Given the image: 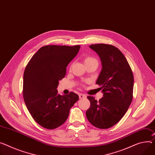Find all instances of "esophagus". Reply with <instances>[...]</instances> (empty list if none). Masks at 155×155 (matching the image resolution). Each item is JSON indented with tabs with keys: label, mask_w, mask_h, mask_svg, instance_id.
Returning a JSON list of instances; mask_svg holds the SVG:
<instances>
[{
	"label": "esophagus",
	"mask_w": 155,
	"mask_h": 155,
	"mask_svg": "<svg viewBox=\"0 0 155 155\" xmlns=\"http://www.w3.org/2000/svg\"><path fill=\"white\" fill-rule=\"evenodd\" d=\"M79 99H86V96H85L84 94H80L79 95Z\"/></svg>",
	"instance_id": "esophagus-1"
}]
</instances>
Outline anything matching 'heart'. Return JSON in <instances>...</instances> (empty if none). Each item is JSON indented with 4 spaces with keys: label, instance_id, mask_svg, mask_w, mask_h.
Segmentation results:
<instances>
[{
    "label": "heart",
    "instance_id": "obj_1",
    "mask_svg": "<svg viewBox=\"0 0 155 155\" xmlns=\"http://www.w3.org/2000/svg\"><path fill=\"white\" fill-rule=\"evenodd\" d=\"M84 62L85 63V64H89V63H97V59L94 58L93 56H86L84 59Z\"/></svg>",
    "mask_w": 155,
    "mask_h": 155
}]
</instances>
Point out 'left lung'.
I'll return each instance as SVG.
<instances>
[{
  "instance_id": "1",
  "label": "left lung",
  "mask_w": 155,
  "mask_h": 155,
  "mask_svg": "<svg viewBox=\"0 0 155 155\" xmlns=\"http://www.w3.org/2000/svg\"><path fill=\"white\" fill-rule=\"evenodd\" d=\"M89 47L97 53L102 63L96 84L101 86L104 95L99 101L87 96L91 106L86 114L92 125L106 129L121 120L132 103L134 74L125 56L115 46L101 43Z\"/></svg>"
}]
</instances>
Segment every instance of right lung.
<instances>
[{
	"instance_id": "add662e5",
	"label": "right lung",
	"mask_w": 155,
	"mask_h": 155,
	"mask_svg": "<svg viewBox=\"0 0 155 155\" xmlns=\"http://www.w3.org/2000/svg\"><path fill=\"white\" fill-rule=\"evenodd\" d=\"M79 45H47L41 47L30 59L23 74V96L34 120L47 129L63 124L69 110L79 100L71 92L61 96L56 89L64 78L66 67L77 55Z\"/></svg>"
}]
</instances>
